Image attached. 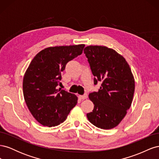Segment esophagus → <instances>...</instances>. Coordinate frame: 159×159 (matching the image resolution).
I'll use <instances>...</instances> for the list:
<instances>
[{"label": "esophagus", "instance_id": "obj_1", "mask_svg": "<svg viewBox=\"0 0 159 159\" xmlns=\"http://www.w3.org/2000/svg\"><path fill=\"white\" fill-rule=\"evenodd\" d=\"M79 98L81 99H85L88 98V95L87 94H84L83 95H79Z\"/></svg>", "mask_w": 159, "mask_h": 159}]
</instances>
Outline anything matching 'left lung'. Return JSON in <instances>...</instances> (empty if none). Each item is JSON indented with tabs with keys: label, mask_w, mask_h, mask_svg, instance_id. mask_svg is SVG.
Here are the masks:
<instances>
[{
	"label": "left lung",
	"mask_w": 159,
	"mask_h": 159,
	"mask_svg": "<svg viewBox=\"0 0 159 159\" xmlns=\"http://www.w3.org/2000/svg\"><path fill=\"white\" fill-rule=\"evenodd\" d=\"M84 52L94 75V85L102 82L98 91L89 94L94 108L87 117L98 128L113 129L122 121L132 103L134 80L131 70L122 56L107 47L89 46Z\"/></svg>",
	"instance_id": "8db88e82"
}]
</instances>
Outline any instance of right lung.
Listing matches in <instances>:
<instances>
[{"instance_id":"1","label":"right lung","mask_w":159,"mask_h":159,"mask_svg":"<svg viewBox=\"0 0 159 159\" xmlns=\"http://www.w3.org/2000/svg\"><path fill=\"white\" fill-rule=\"evenodd\" d=\"M84 44L50 47L34 57L23 79V94L38 122L55 127L63 123L78 103V98L58 89L61 72L68 61L82 54Z\"/></svg>"}]
</instances>
